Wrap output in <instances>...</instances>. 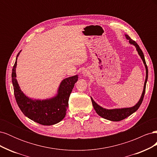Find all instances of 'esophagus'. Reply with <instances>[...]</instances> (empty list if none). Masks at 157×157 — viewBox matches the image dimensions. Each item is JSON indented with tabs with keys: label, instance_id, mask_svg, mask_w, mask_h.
I'll return each mask as SVG.
<instances>
[{
	"label": "esophagus",
	"instance_id": "esophagus-1",
	"mask_svg": "<svg viewBox=\"0 0 157 157\" xmlns=\"http://www.w3.org/2000/svg\"><path fill=\"white\" fill-rule=\"evenodd\" d=\"M82 74H83L84 76H87L89 73H88V71H87L86 70H84V71H82Z\"/></svg>",
	"mask_w": 157,
	"mask_h": 157
}]
</instances>
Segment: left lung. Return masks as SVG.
I'll return each instance as SVG.
<instances>
[{"label":"left lung","mask_w":157,"mask_h":157,"mask_svg":"<svg viewBox=\"0 0 157 157\" xmlns=\"http://www.w3.org/2000/svg\"><path fill=\"white\" fill-rule=\"evenodd\" d=\"M126 39L129 40V42L131 44H133L134 46H136V50L138 52V54L141 57V58L143 61V62L145 65V70H146V77H145V83H144V90L143 92H142L141 96L140 99L139 101L136 103V105L134 106H133L132 107H128V108H121V109H107L105 108H103L101 106H99V105L94 101V99L91 97V100L92 102V105L94 107V109H95V111L98 113V115L101 117L103 118H105L107 120L109 121H121L124 118H127L128 117H129L131 115L132 113H134L136 112L137 109H139L140 106L141 105V104L143 101V99L144 98V95L145 92V88H146V83L147 81V78H148V68H147V66L145 62V57L144 55L143 52L141 50L140 48L139 45L137 44L136 42L133 40L131 38L127 35H125Z\"/></svg>","instance_id":"obj_1"}]
</instances>
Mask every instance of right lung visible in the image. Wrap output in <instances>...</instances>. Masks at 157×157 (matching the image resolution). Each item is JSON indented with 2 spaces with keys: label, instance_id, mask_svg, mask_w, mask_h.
Instances as JSON below:
<instances>
[{
  "label": "right lung",
  "instance_id": "add662e5",
  "mask_svg": "<svg viewBox=\"0 0 157 157\" xmlns=\"http://www.w3.org/2000/svg\"><path fill=\"white\" fill-rule=\"evenodd\" d=\"M20 52L17 55L12 73L14 96L19 107L27 117L40 124L50 126L57 124L65 117L69 98L75 84L78 80V75L63 79L55 97L44 100L33 99L23 93L16 79V68Z\"/></svg>",
  "mask_w": 157,
  "mask_h": 157
}]
</instances>
